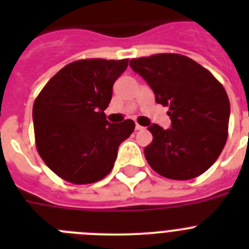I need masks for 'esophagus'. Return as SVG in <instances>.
<instances>
[{
    "instance_id": "1",
    "label": "esophagus",
    "mask_w": 249,
    "mask_h": 249,
    "mask_svg": "<svg viewBox=\"0 0 249 249\" xmlns=\"http://www.w3.org/2000/svg\"><path fill=\"white\" fill-rule=\"evenodd\" d=\"M143 129V126H141L140 123H136V131H142Z\"/></svg>"
}]
</instances>
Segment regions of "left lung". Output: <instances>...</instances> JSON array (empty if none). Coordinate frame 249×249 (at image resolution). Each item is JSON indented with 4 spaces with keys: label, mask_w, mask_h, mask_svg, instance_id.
Instances as JSON below:
<instances>
[{
    "label": "left lung",
    "mask_w": 249,
    "mask_h": 249,
    "mask_svg": "<svg viewBox=\"0 0 249 249\" xmlns=\"http://www.w3.org/2000/svg\"><path fill=\"white\" fill-rule=\"evenodd\" d=\"M129 66L153 89L156 102L168 106L172 121L168 129L148 127L153 140L144 157L151 168L177 181L201 176L219 157L228 137L231 106L222 83L183 54L140 57Z\"/></svg>",
    "instance_id": "left-lung-1"
}]
</instances>
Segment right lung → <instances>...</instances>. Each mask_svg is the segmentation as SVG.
I'll return each mask as SVG.
<instances>
[{"instance_id": "obj_1", "label": "right lung", "mask_w": 249, "mask_h": 249, "mask_svg": "<svg viewBox=\"0 0 249 249\" xmlns=\"http://www.w3.org/2000/svg\"><path fill=\"white\" fill-rule=\"evenodd\" d=\"M127 66L128 58L78 59L59 70L35 100L37 152L63 181L89 184L105 178L120 144L135 131L132 120L109 123L105 114L114 81Z\"/></svg>"}]
</instances>
